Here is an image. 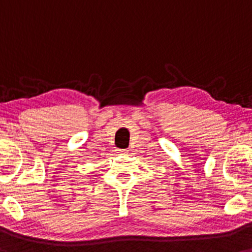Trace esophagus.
<instances>
[{
    "label": "esophagus",
    "mask_w": 252,
    "mask_h": 252,
    "mask_svg": "<svg viewBox=\"0 0 252 252\" xmlns=\"http://www.w3.org/2000/svg\"><path fill=\"white\" fill-rule=\"evenodd\" d=\"M117 151H118V154L119 155H127V154H128V150H117Z\"/></svg>",
    "instance_id": "obj_1"
}]
</instances>
